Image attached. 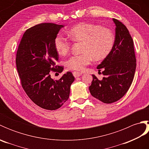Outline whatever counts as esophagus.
Listing matches in <instances>:
<instances>
[{"mask_svg": "<svg viewBox=\"0 0 149 149\" xmlns=\"http://www.w3.org/2000/svg\"><path fill=\"white\" fill-rule=\"evenodd\" d=\"M73 75H74V76L76 78V77H80L81 75H82V73L81 72H73Z\"/></svg>", "mask_w": 149, "mask_h": 149, "instance_id": "34e87169", "label": "esophagus"}]
</instances>
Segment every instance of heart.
Returning <instances> with one entry per match:
<instances>
[{"label":"heart","mask_w":149,"mask_h":149,"mask_svg":"<svg viewBox=\"0 0 149 149\" xmlns=\"http://www.w3.org/2000/svg\"><path fill=\"white\" fill-rule=\"evenodd\" d=\"M67 34L74 42H82L81 54L72 56L66 61L68 68L73 70H83L93 59L100 61L106 58L115 44L112 30L99 24L82 22L72 27ZM54 43L59 55H66L70 49V42L60 34L56 36Z\"/></svg>","instance_id":"obj_1"}]
</instances>
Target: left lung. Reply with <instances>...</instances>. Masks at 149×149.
Segmentation results:
<instances>
[{
	"label": "left lung",
	"instance_id": "8db88e82",
	"mask_svg": "<svg viewBox=\"0 0 149 149\" xmlns=\"http://www.w3.org/2000/svg\"><path fill=\"white\" fill-rule=\"evenodd\" d=\"M115 40L109 54L97 66L104 75L99 80L92 75L89 87L91 95L101 102L111 104L120 100L127 93L133 81L136 66L134 43L129 31L115 18Z\"/></svg>",
	"mask_w": 149,
	"mask_h": 149
}]
</instances>
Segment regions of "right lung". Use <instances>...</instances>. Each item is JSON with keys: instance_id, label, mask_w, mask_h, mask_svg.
<instances>
[{"instance_id": "obj_1", "label": "right lung", "mask_w": 149, "mask_h": 149, "mask_svg": "<svg viewBox=\"0 0 149 149\" xmlns=\"http://www.w3.org/2000/svg\"><path fill=\"white\" fill-rule=\"evenodd\" d=\"M63 25L43 23L27 29L22 36L16 65L25 92L37 106L47 110L61 107L68 99L75 78L67 72L58 81L50 77L51 71L61 73L63 66L56 65L59 55L54 39Z\"/></svg>"}]
</instances>
